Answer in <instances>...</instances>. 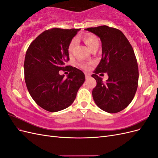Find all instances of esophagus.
<instances>
[{"label":"esophagus","mask_w":158,"mask_h":158,"mask_svg":"<svg viewBox=\"0 0 158 158\" xmlns=\"http://www.w3.org/2000/svg\"><path fill=\"white\" fill-rule=\"evenodd\" d=\"M85 79H89L91 77L90 75L89 74H85Z\"/></svg>","instance_id":"34e87169"}]
</instances>
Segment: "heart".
<instances>
[{
  "label": "heart",
  "instance_id": "1",
  "mask_svg": "<svg viewBox=\"0 0 158 158\" xmlns=\"http://www.w3.org/2000/svg\"><path fill=\"white\" fill-rule=\"evenodd\" d=\"M84 41L89 50H92L95 46H99L98 39L96 37L93 35H90V34L85 35L84 37ZM75 44H76V40H73L69 44L68 50L70 53L72 52V51H73L74 47L75 45ZM80 66L82 69L85 70H89L90 69V64L87 63H82L80 64Z\"/></svg>",
  "mask_w": 158,
  "mask_h": 158
}]
</instances>
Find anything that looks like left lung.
<instances>
[{"mask_svg": "<svg viewBox=\"0 0 158 158\" xmlns=\"http://www.w3.org/2000/svg\"><path fill=\"white\" fill-rule=\"evenodd\" d=\"M99 37L102 55L92 75L97 82L93 99L103 111L115 113L125 109L135 97L138 82V67L135 52L123 33L107 26L85 29ZM107 72L106 83L97 73Z\"/></svg>", "mask_w": 158, "mask_h": 158, "instance_id": "obj_1", "label": "left lung"}]
</instances>
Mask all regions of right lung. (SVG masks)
<instances>
[{
  "label": "right lung",
  "instance_id": "1",
  "mask_svg": "<svg viewBox=\"0 0 158 158\" xmlns=\"http://www.w3.org/2000/svg\"><path fill=\"white\" fill-rule=\"evenodd\" d=\"M80 29L52 28L37 37L26 53L25 82L35 102L49 112L69 107L85 81L82 70L65 66L69 60V46ZM67 69L66 79L59 71Z\"/></svg>",
  "mask_w": 158,
  "mask_h": 158
}]
</instances>
